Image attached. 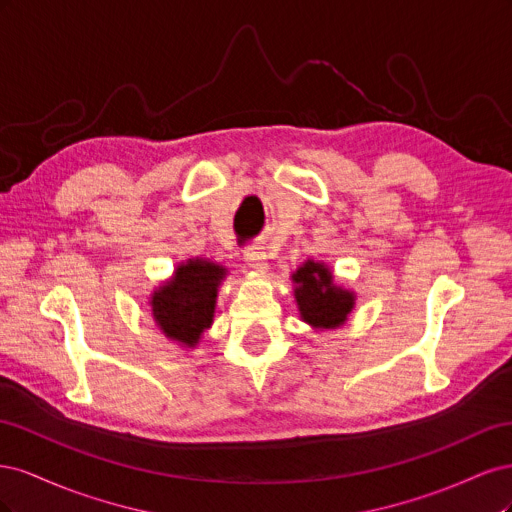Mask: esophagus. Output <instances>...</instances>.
Here are the masks:
<instances>
[{
	"mask_svg": "<svg viewBox=\"0 0 512 512\" xmlns=\"http://www.w3.org/2000/svg\"><path fill=\"white\" fill-rule=\"evenodd\" d=\"M243 258H245L247 265H250V267H252V269H256V271H265V269H269L267 252L262 250V247H256V245L247 247V250L243 252Z\"/></svg>",
	"mask_w": 512,
	"mask_h": 512,
	"instance_id": "esophagus-1",
	"label": "esophagus"
}]
</instances>
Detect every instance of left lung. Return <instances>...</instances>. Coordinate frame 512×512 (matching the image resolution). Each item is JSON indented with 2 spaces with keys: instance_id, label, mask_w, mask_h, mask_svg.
Listing matches in <instances>:
<instances>
[{
  "instance_id": "8db88e82",
  "label": "left lung",
  "mask_w": 512,
  "mask_h": 512,
  "mask_svg": "<svg viewBox=\"0 0 512 512\" xmlns=\"http://www.w3.org/2000/svg\"><path fill=\"white\" fill-rule=\"evenodd\" d=\"M292 280L299 284L294 297L305 322L318 329H335L344 324L354 305V297L352 292L333 286V275L327 267L309 260L292 275Z\"/></svg>"
}]
</instances>
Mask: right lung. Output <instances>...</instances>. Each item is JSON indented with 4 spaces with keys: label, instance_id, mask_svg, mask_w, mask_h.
Returning <instances> with one entry per match:
<instances>
[{
    "label": "right lung",
    "instance_id": "obj_1",
    "mask_svg": "<svg viewBox=\"0 0 512 512\" xmlns=\"http://www.w3.org/2000/svg\"><path fill=\"white\" fill-rule=\"evenodd\" d=\"M226 269L207 260H190L175 273V280L153 292V318L166 337L194 346L213 322L215 297Z\"/></svg>",
    "mask_w": 512,
    "mask_h": 512
}]
</instances>
